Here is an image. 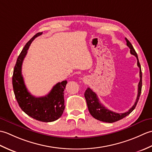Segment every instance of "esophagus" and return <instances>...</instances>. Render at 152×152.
Listing matches in <instances>:
<instances>
[{
	"mask_svg": "<svg viewBox=\"0 0 152 152\" xmlns=\"http://www.w3.org/2000/svg\"><path fill=\"white\" fill-rule=\"evenodd\" d=\"M83 81L84 82V83H87V82H88V80H87V79H86V78H84L83 80Z\"/></svg>",
	"mask_w": 152,
	"mask_h": 152,
	"instance_id": "esophagus-1",
	"label": "esophagus"
}]
</instances>
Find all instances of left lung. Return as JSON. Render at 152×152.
Here are the masks:
<instances>
[{
  "label": "left lung",
  "instance_id": "1",
  "mask_svg": "<svg viewBox=\"0 0 152 152\" xmlns=\"http://www.w3.org/2000/svg\"><path fill=\"white\" fill-rule=\"evenodd\" d=\"M126 42H127V46L129 48L130 52L132 55H133L137 59V65L140 69V82L138 83V95L136 102H135L134 104L132 106L127 112L125 113H115L112 112L110 110L107 109L106 107L103 106L101 102H100L99 99L98 98L97 95L96 93L93 91L91 89L88 88L86 89V91L84 93V96L87 102V104H88V107L89 112L93 118L96 119H98L99 121H101L103 122H107V123H113L117 121L120 120V119L124 118L126 116L128 115L129 114L133 111V110L136 107L137 104V102L139 99L141 91H142V71H141V66L138 61V56L136 51H135L133 46H132L131 42L129 41L127 38H125Z\"/></svg>",
  "mask_w": 152,
  "mask_h": 152
}]
</instances>
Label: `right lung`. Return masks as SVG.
<instances>
[{"instance_id":"1","label":"right lung","mask_w":152,"mask_h":152,"mask_svg":"<svg viewBox=\"0 0 152 152\" xmlns=\"http://www.w3.org/2000/svg\"><path fill=\"white\" fill-rule=\"evenodd\" d=\"M42 33L36 34L25 44L18 57L12 76V85L14 95L19 106L25 114L38 121L51 122L62 115L64 109V90L66 80L57 83L48 95L36 97L28 91L21 74L23 61L27 53L31 44L35 38Z\"/></svg>"}]
</instances>
